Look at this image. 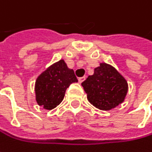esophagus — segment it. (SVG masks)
<instances>
[{"label": "esophagus", "mask_w": 152, "mask_h": 152, "mask_svg": "<svg viewBox=\"0 0 152 152\" xmlns=\"http://www.w3.org/2000/svg\"><path fill=\"white\" fill-rule=\"evenodd\" d=\"M84 80H85V76H83V77H79V78H78V82H79L80 83H83Z\"/></svg>", "instance_id": "34e87169"}]
</instances>
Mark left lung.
I'll return each mask as SVG.
<instances>
[{"label": "left lung", "mask_w": 152, "mask_h": 152, "mask_svg": "<svg viewBox=\"0 0 152 152\" xmlns=\"http://www.w3.org/2000/svg\"><path fill=\"white\" fill-rule=\"evenodd\" d=\"M91 104L100 110L107 111L121 104L128 92V83L113 67L100 63L82 83Z\"/></svg>", "instance_id": "1"}]
</instances>
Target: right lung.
<instances>
[{
    "mask_svg": "<svg viewBox=\"0 0 152 152\" xmlns=\"http://www.w3.org/2000/svg\"><path fill=\"white\" fill-rule=\"evenodd\" d=\"M77 82L73 69H69L63 60L53 64L37 78L35 83L36 100L39 106L51 110L63 99L67 88Z\"/></svg>",
    "mask_w": 152,
    "mask_h": 152,
    "instance_id": "add662e5",
    "label": "right lung"
}]
</instances>
